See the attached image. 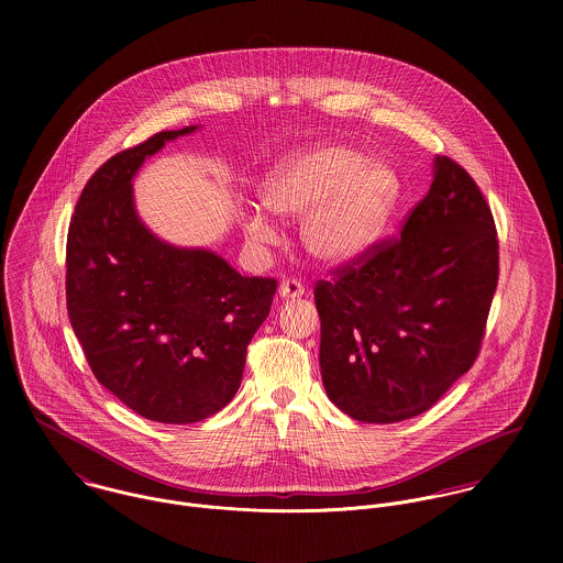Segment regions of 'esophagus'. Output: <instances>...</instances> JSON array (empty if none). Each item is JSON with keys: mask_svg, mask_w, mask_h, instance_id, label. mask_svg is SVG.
Masks as SVG:
<instances>
[{"mask_svg": "<svg viewBox=\"0 0 563 563\" xmlns=\"http://www.w3.org/2000/svg\"><path fill=\"white\" fill-rule=\"evenodd\" d=\"M303 292H306V286L299 279H286L279 286L282 299H299V297H303Z\"/></svg>", "mask_w": 563, "mask_h": 563, "instance_id": "esophagus-1", "label": "esophagus"}]
</instances>
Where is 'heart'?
<instances>
[{"label": "heart", "instance_id": "b5f03b06", "mask_svg": "<svg viewBox=\"0 0 563 563\" xmlns=\"http://www.w3.org/2000/svg\"><path fill=\"white\" fill-rule=\"evenodd\" d=\"M401 195L397 173L344 145H321L277 164L262 184V203L279 217H302L301 241L321 262L355 260L382 236ZM246 241H275L262 208L242 217Z\"/></svg>", "mask_w": 563, "mask_h": 563}]
</instances>
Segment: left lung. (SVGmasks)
I'll use <instances>...</instances> for the list:
<instances>
[{"mask_svg":"<svg viewBox=\"0 0 563 563\" xmlns=\"http://www.w3.org/2000/svg\"><path fill=\"white\" fill-rule=\"evenodd\" d=\"M496 284L492 210L468 170L438 156L401 239L314 286L327 397L362 422L427 411L475 364Z\"/></svg>","mask_w":563,"mask_h":563,"instance_id":"1","label":"left lung"}]
</instances>
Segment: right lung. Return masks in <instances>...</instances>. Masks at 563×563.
Listing matches in <instances>:
<instances>
[{
  "label": "right lung",
  "instance_id": "1",
  "mask_svg": "<svg viewBox=\"0 0 563 563\" xmlns=\"http://www.w3.org/2000/svg\"><path fill=\"white\" fill-rule=\"evenodd\" d=\"M195 130L158 132L103 162L67 236V310L92 375L164 424L199 422L234 399L277 290L273 277H242L221 255L173 246L139 219L136 170Z\"/></svg>",
  "mask_w": 563,
  "mask_h": 563
}]
</instances>
